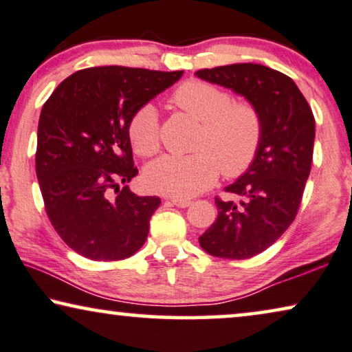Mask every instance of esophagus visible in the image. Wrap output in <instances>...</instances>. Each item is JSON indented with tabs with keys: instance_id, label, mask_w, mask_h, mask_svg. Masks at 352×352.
<instances>
[{
	"instance_id": "esophagus-1",
	"label": "esophagus",
	"mask_w": 352,
	"mask_h": 352,
	"mask_svg": "<svg viewBox=\"0 0 352 352\" xmlns=\"http://www.w3.org/2000/svg\"><path fill=\"white\" fill-rule=\"evenodd\" d=\"M168 201H170L171 205L179 206V208H186V206L192 205V201L190 200H186V199H170Z\"/></svg>"
}]
</instances>
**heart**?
<instances>
[{
	"mask_svg": "<svg viewBox=\"0 0 352 352\" xmlns=\"http://www.w3.org/2000/svg\"><path fill=\"white\" fill-rule=\"evenodd\" d=\"M170 102L201 123L194 142L195 153L166 155L144 171L147 187L158 194L189 199L211 187L219 171L237 177L256 160L264 136V118L248 100L235 102L228 89L204 80H187L173 91ZM133 151L139 157H153L160 148L157 109L144 104L126 124Z\"/></svg>",
	"mask_w": 352,
	"mask_h": 352,
	"instance_id": "heart-1",
	"label": "heart"
}]
</instances>
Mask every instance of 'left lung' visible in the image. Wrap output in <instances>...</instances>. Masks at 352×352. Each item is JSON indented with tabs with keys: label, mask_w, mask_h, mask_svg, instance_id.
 I'll use <instances>...</instances> for the list:
<instances>
[{
	"label": "left lung",
	"mask_w": 352,
	"mask_h": 352,
	"mask_svg": "<svg viewBox=\"0 0 352 352\" xmlns=\"http://www.w3.org/2000/svg\"><path fill=\"white\" fill-rule=\"evenodd\" d=\"M199 78L243 96L264 118L256 160L226 192L216 197L218 218L199 237L206 253L248 259L271 247L295 221L311 173L316 120L290 76L259 64L201 69Z\"/></svg>",
	"instance_id": "obj_1"
}]
</instances>
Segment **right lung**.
I'll use <instances>...</instances> for the list:
<instances>
[{"label":"right lung","mask_w":352,"mask_h":352,"mask_svg":"<svg viewBox=\"0 0 352 352\" xmlns=\"http://www.w3.org/2000/svg\"><path fill=\"white\" fill-rule=\"evenodd\" d=\"M182 74L91 67L65 78L43 105L36 177L52 228L81 256L120 261L146 242L160 199L120 187L138 175L126 124Z\"/></svg>","instance_id":"1"}]
</instances>
